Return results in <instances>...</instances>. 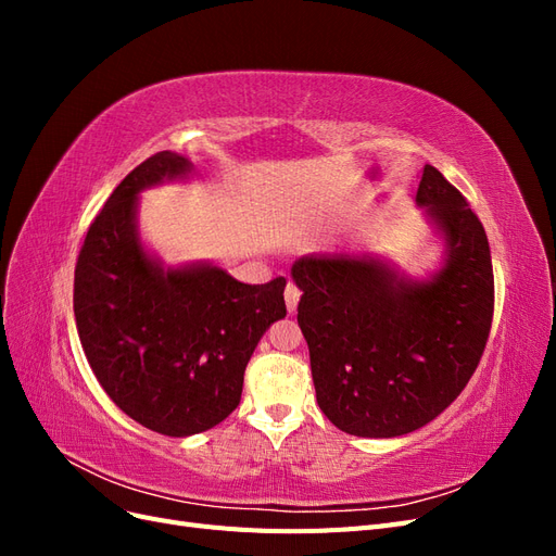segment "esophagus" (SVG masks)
<instances>
[{
  "label": "esophagus",
  "instance_id": "34e87169",
  "mask_svg": "<svg viewBox=\"0 0 556 556\" xmlns=\"http://www.w3.org/2000/svg\"><path fill=\"white\" fill-rule=\"evenodd\" d=\"M299 296H301V292H299L296 285H294V282H288V288H285V304H288V311H290V313L296 311Z\"/></svg>",
  "mask_w": 556,
  "mask_h": 556
}]
</instances>
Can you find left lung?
<instances>
[{"instance_id": "obj_1", "label": "left lung", "mask_w": 556, "mask_h": 556, "mask_svg": "<svg viewBox=\"0 0 556 556\" xmlns=\"http://www.w3.org/2000/svg\"><path fill=\"white\" fill-rule=\"evenodd\" d=\"M417 204L429 206L447 243L445 266L427 282L366 257H301L292 266L319 408L362 439H394L439 417L490 339L494 271L482 223L431 164Z\"/></svg>"}]
</instances>
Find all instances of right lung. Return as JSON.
Here are the masks:
<instances>
[{
  "instance_id": "obj_1",
  "label": "right lung",
  "mask_w": 556,
  "mask_h": 556,
  "mask_svg": "<svg viewBox=\"0 0 556 556\" xmlns=\"http://www.w3.org/2000/svg\"><path fill=\"white\" fill-rule=\"evenodd\" d=\"M192 164L162 150L117 185L74 271V315L92 374L113 403L164 435L201 433L239 406L264 331L288 315L285 278L233 280L217 266L164 268L137 233L139 192Z\"/></svg>"
}]
</instances>
